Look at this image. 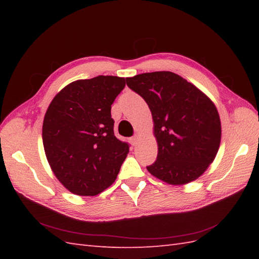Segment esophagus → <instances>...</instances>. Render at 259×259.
Segmentation results:
<instances>
[{
	"label": "esophagus",
	"mask_w": 259,
	"mask_h": 259,
	"mask_svg": "<svg viewBox=\"0 0 259 259\" xmlns=\"http://www.w3.org/2000/svg\"><path fill=\"white\" fill-rule=\"evenodd\" d=\"M138 139H139L138 136H135V137H133V138H131V141H133V145L134 146L137 145V141H138Z\"/></svg>",
	"instance_id": "obj_1"
}]
</instances>
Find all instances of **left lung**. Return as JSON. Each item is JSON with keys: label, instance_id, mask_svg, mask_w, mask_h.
Masks as SVG:
<instances>
[{"label": "left lung", "instance_id": "left-lung-1", "mask_svg": "<svg viewBox=\"0 0 259 259\" xmlns=\"http://www.w3.org/2000/svg\"><path fill=\"white\" fill-rule=\"evenodd\" d=\"M126 84L145 99L152 115L158 156L148 171L175 186L199 178L222 140L221 118L211 99L170 71L126 78Z\"/></svg>", "mask_w": 259, "mask_h": 259}]
</instances>
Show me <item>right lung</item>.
<instances>
[{"instance_id":"add662e5","label":"right lung","mask_w":259,"mask_h":259,"mask_svg":"<svg viewBox=\"0 0 259 259\" xmlns=\"http://www.w3.org/2000/svg\"><path fill=\"white\" fill-rule=\"evenodd\" d=\"M125 79L99 75L76 80L57 93L42 125L45 152L53 174L70 192L96 196L111 186L129 152L115 138L111 104Z\"/></svg>"}]
</instances>
